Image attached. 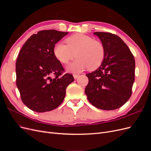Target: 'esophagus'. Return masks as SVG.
<instances>
[{"label":"esophagus","instance_id":"obj_1","mask_svg":"<svg viewBox=\"0 0 151 151\" xmlns=\"http://www.w3.org/2000/svg\"><path fill=\"white\" fill-rule=\"evenodd\" d=\"M73 76H74V78L75 79H76L77 77H78L79 76V74H74L73 75Z\"/></svg>","mask_w":151,"mask_h":151}]
</instances>
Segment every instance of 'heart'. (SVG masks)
<instances>
[{
	"mask_svg": "<svg viewBox=\"0 0 151 151\" xmlns=\"http://www.w3.org/2000/svg\"><path fill=\"white\" fill-rule=\"evenodd\" d=\"M67 45L57 43L53 53L63 64H67L76 57L78 58L67 67L68 71L79 72L88 67L90 70L96 69L103 63L105 48L101 42L82 33L73 35L65 40Z\"/></svg>",
	"mask_w": 151,
	"mask_h": 151,
	"instance_id": "obj_1",
	"label": "heart"
}]
</instances>
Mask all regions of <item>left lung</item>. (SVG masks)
Here are the masks:
<instances>
[{
    "label": "left lung",
    "mask_w": 151,
    "mask_h": 151,
    "mask_svg": "<svg viewBox=\"0 0 151 151\" xmlns=\"http://www.w3.org/2000/svg\"><path fill=\"white\" fill-rule=\"evenodd\" d=\"M105 48L101 65L87 74L85 93L94 106L113 110L123 106L132 95L135 80V58L119 36L106 32H94Z\"/></svg>",
    "instance_id": "1"
}]
</instances>
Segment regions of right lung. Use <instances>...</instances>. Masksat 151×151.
Listing matches in <instances>:
<instances>
[{
  "instance_id": "obj_1",
  "label": "right lung",
  "mask_w": 151,
  "mask_h": 151,
  "mask_svg": "<svg viewBox=\"0 0 151 151\" xmlns=\"http://www.w3.org/2000/svg\"><path fill=\"white\" fill-rule=\"evenodd\" d=\"M67 32L38 31L21 49L16 63V85L22 101L31 110L46 112L57 108L65 96L66 88L74 81L55 56L53 47Z\"/></svg>"
}]
</instances>
